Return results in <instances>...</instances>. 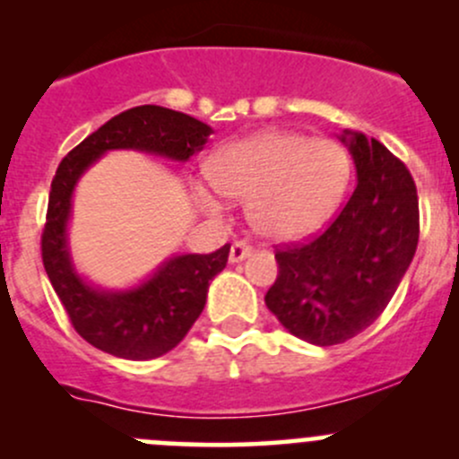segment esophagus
<instances>
[{
	"instance_id": "34e87169",
	"label": "esophagus",
	"mask_w": 459,
	"mask_h": 459,
	"mask_svg": "<svg viewBox=\"0 0 459 459\" xmlns=\"http://www.w3.org/2000/svg\"><path fill=\"white\" fill-rule=\"evenodd\" d=\"M251 253H253V248L248 247L247 242H233V247H230V253H229V259L233 264H238V262H242V259H247Z\"/></svg>"
}]
</instances>
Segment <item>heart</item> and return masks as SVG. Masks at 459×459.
I'll return each instance as SVG.
<instances>
[{
	"label": "heart",
	"instance_id": "heart-1",
	"mask_svg": "<svg viewBox=\"0 0 459 459\" xmlns=\"http://www.w3.org/2000/svg\"><path fill=\"white\" fill-rule=\"evenodd\" d=\"M206 173L211 182L193 186L206 211H220L221 195L247 200L248 224L257 235L295 242L331 220L349 186L351 160L333 140L262 131L221 146Z\"/></svg>",
	"mask_w": 459,
	"mask_h": 459
}]
</instances>
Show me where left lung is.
I'll use <instances>...</instances> for the list:
<instances>
[{"label":"left lung","instance_id":"left-lung-1","mask_svg":"<svg viewBox=\"0 0 459 459\" xmlns=\"http://www.w3.org/2000/svg\"><path fill=\"white\" fill-rule=\"evenodd\" d=\"M358 186L316 239L275 253L268 311L299 340L333 346L382 316L413 262L420 238L418 191L409 169L377 140L344 131Z\"/></svg>","mask_w":459,"mask_h":459}]
</instances>
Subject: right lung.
<instances>
[{
	"mask_svg": "<svg viewBox=\"0 0 459 459\" xmlns=\"http://www.w3.org/2000/svg\"><path fill=\"white\" fill-rule=\"evenodd\" d=\"M211 133L208 124L191 115L164 106H135L91 133L59 164L50 184L41 259L73 326L95 349L124 359H152L175 349L202 316L208 286L224 271L230 244L211 255L169 257L131 289L92 286L77 273L68 247V220L77 182L108 151H142L188 161L202 151Z\"/></svg>",
	"mask_w": 459,
	"mask_h": 459,
	"instance_id": "obj_1",
	"label": "right lung"
}]
</instances>
